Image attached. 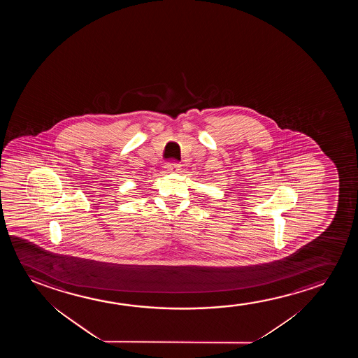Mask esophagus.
I'll use <instances>...</instances> for the list:
<instances>
[{
  "label": "esophagus",
  "instance_id": "34e87169",
  "mask_svg": "<svg viewBox=\"0 0 358 358\" xmlns=\"http://www.w3.org/2000/svg\"><path fill=\"white\" fill-rule=\"evenodd\" d=\"M178 167H180V164H178V162H170L165 164V169H166L167 171H177V169H178Z\"/></svg>",
  "mask_w": 358,
  "mask_h": 358
}]
</instances>
